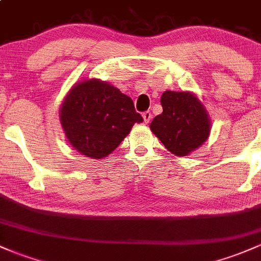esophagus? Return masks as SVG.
<instances>
[{"mask_svg": "<svg viewBox=\"0 0 261 261\" xmlns=\"http://www.w3.org/2000/svg\"><path fill=\"white\" fill-rule=\"evenodd\" d=\"M143 118H144L145 123H149V120L152 119V113H150L149 111H145L144 113H143Z\"/></svg>", "mask_w": 261, "mask_h": 261, "instance_id": "1", "label": "esophagus"}]
</instances>
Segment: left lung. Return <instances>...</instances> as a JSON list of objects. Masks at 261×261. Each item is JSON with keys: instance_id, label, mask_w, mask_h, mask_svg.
<instances>
[{"instance_id": "8db88e82", "label": "left lung", "mask_w": 261, "mask_h": 261, "mask_svg": "<svg viewBox=\"0 0 261 261\" xmlns=\"http://www.w3.org/2000/svg\"><path fill=\"white\" fill-rule=\"evenodd\" d=\"M161 103L163 113L153 119L150 129L169 152L188 155L208 139V113L197 97L188 92L165 91Z\"/></svg>"}]
</instances>
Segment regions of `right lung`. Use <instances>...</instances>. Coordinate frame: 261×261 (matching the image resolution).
<instances>
[{"label":"right lung","instance_id":"add662e5","mask_svg":"<svg viewBox=\"0 0 261 261\" xmlns=\"http://www.w3.org/2000/svg\"><path fill=\"white\" fill-rule=\"evenodd\" d=\"M60 117L72 147L93 159L113 152L134 123L143 120L129 97L98 80L75 85L62 103Z\"/></svg>","mask_w":261,"mask_h":261}]
</instances>
